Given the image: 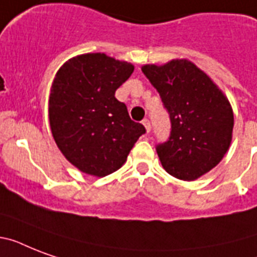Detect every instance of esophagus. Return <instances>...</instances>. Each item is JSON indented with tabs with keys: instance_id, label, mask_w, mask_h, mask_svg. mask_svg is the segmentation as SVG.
<instances>
[{
	"instance_id": "obj_1",
	"label": "esophagus",
	"mask_w": 257,
	"mask_h": 257,
	"mask_svg": "<svg viewBox=\"0 0 257 257\" xmlns=\"http://www.w3.org/2000/svg\"><path fill=\"white\" fill-rule=\"evenodd\" d=\"M143 125H144L145 129H147V133L151 132V128H152V126H151V122H149L148 118H145V120H143Z\"/></svg>"
}]
</instances>
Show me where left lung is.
I'll return each mask as SVG.
<instances>
[{"label":"left lung","mask_w":257,"mask_h":257,"mask_svg":"<svg viewBox=\"0 0 257 257\" xmlns=\"http://www.w3.org/2000/svg\"><path fill=\"white\" fill-rule=\"evenodd\" d=\"M171 118V136L156 147L161 165L192 181L215 168L232 141L233 112L219 86L188 60L141 68Z\"/></svg>","instance_id":"1"}]
</instances>
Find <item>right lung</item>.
I'll list each match as a JSON object with an SVG mask.
<instances>
[{"mask_svg":"<svg viewBox=\"0 0 257 257\" xmlns=\"http://www.w3.org/2000/svg\"><path fill=\"white\" fill-rule=\"evenodd\" d=\"M135 66L104 53L70 58L58 69L49 96L52 135L65 159L84 173L104 177L122 167L145 133L114 93Z\"/></svg>","mask_w":257,"mask_h":257,"instance_id":"obj_1","label":"right lung"}]
</instances>
